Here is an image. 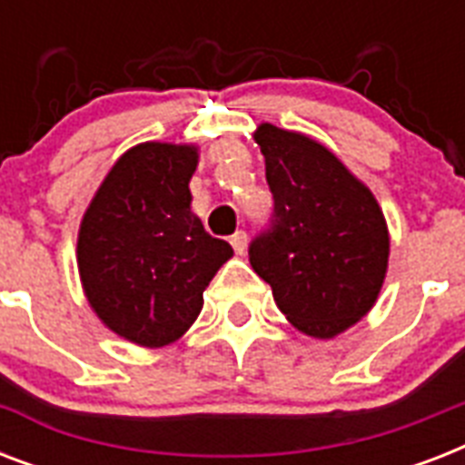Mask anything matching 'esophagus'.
Listing matches in <instances>:
<instances>
[{
	"mask_svg": "<svg viewBox=\"0 0 465 465\" xmlns=\"http://www.w3.org/2000/svg\"><path fill=\"white\" fill-rule=\"evenodd\" d=\"M229 241H232V246H233V251H236V253H239V255L246 253V243H248L246 232H236Z\"/></svg>",
	"mask_w": 465,
	"mask_h": 465,
	"instance_id": "obj_1",
	"label": "esophagus"
}]
</instances>
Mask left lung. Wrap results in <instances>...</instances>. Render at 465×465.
<instances>
[{
  "instance_id": "1",
  "label": "left lung",
  "mask_w": 465,
  "mask_h": 465,
  "mask_svg": "<svg viewBox=\"0 0 465 465\" xmlns=\"http://www.w3.org/2000/svg\"><path fill=\"white\" fill-rule=\"evenodd\" d=\"M255 142L275 200L272 222L248 246L287 321L335 338L376 304L389 268V229L371 190L331 149L262 123Z\"/></svg>"
}]
</instances>
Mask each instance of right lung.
Instances as JSON below:
<instances>
[{
	"label": "right lung",
	"instance_id": "add662e5",
	"mask_svg": "<svg viewBox=\"0 0 465 465\" xmlns=\"http://www.w3.org/2000/svg\"><path fill=\"white\" fill-rule=\"evenodd\" d=\"M197 147L127 149L96 190L76 239L91 309L120 338L163 347L203 311V292L233 255L190 212Z\"/></svg>",
	"mask_w": 465,
	"mask_h": 465
}]
</instances>
